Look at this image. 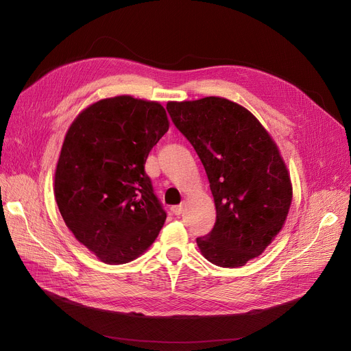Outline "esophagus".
<instances>
[{"label": "esophagus", "mask_w": 351, "mask_h": 351, "mask_svg": "<svg viewBox=\"0 0 351 351\" xmlns=\"http://www.w3.org/2000/svg\"><path fill=\"white\" fill-rule=\"evenodd\" d=\"M171 210H172V213H173V215H180V213H182V210H184V206H182V205H175V206H172L171 208Z\"/></svg>", "instance_id": "esophagus-1"}]
</instances>
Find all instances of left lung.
Instances as JSON below:
<instances>
[{
  "label": "left lung",
  "mask_w": 351,
  "mask_h": 351,
  "mask_svg": "<svg viewBox=\"0 0 351 351\" xmlns=\"http://www.w3.org/2000/svg\"><path fill=\"white\" fill-rule=\"evenodd\" d=\"M209 179L217 208L213 230L196 243L212 264L245 265L282 230L293 184L281 152L248 109L223 97L167 101Z\"/></svg>",
  "instance_id": "8db88e82"
}]
</instances>
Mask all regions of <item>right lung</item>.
<instances>
[{
  "mask_svg": "<svg viewBox=\"0 0 351 351\" xmlns=\"http://www.w3.org/2000/svg\"><path fill=\"white\" fill-rule=\"evenodd\" d=\"M167 129L159 101L121 95L91 103L66 132L56 202L74 238L104 264L136 260L162 230L166 213L145 162Z\"/></svg>",
  "mask_w": 351,
  "mask_h": 351,
  "instance_id": "add662e5",
  "label": "right lung"
}]
</instances>
